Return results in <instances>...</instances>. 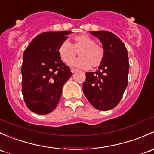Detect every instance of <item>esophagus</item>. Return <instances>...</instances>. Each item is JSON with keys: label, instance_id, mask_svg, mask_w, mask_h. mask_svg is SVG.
Returning <instances> with one entry per match:
<instances>
[{"label": "esophagus", "instance_id": "obj_1", "mask_svg": "<svg viewBox=\"0 0 154 154\" xmlns=\"http://www.w3.org/2000/svg\"><path fill=\"white\" fill-rule=\"evenodd\" d=\"M77 71V70L75 69V68H71V71L72 73H75Z\"/></svg>", "mask_w": 154, "mask_h": 154}]
</instances>
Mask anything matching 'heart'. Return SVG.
I'll use <instances>...</instances> for the list:
<instances>
[{"instance_id": "heart-1", "label": "heart", "mask_w": 154, "mask_h": 154, "mask_svg": "<svg viewBox=\"0 0 154 154\" xmlns=\"http://www.w3.org/2000/svg\"><path fill=\"white\" fill-rule=\"evenodd\" d=\"M81 57L72 60L77 52ZM58 54L64 63H68L74 68L88 69L90 67L95 68L101 64L104 57V51L100 46L95 44L94 40L86 35H77L73 42L64 41L58 48Z\"/></svg>"}]
</instances>
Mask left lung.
<instances>
[{"instance_id": "left-lung-1", "label": "left lung", "mask_w": 154, "mask_h": 154, "mask_svg": "<svg viewBox=\"0 0 154 154\" xmlns=\"http://www.w3.org/2000/svg\"><path fill=\"white\" fill-rule=\"evenodd\" d=\"M102 43L104 57L95 72H86L83 91L95 109L106 111L120 102L127 86L129 60L123 42L108 31H89Z\"/></svg>"}]
</instances>
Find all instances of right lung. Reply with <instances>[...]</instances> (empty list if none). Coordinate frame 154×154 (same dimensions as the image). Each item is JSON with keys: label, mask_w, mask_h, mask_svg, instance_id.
<instances>
[{"label": "right lung", "mask_w": 154, "mask_h": 154, "mask_svg": "<svg viewBox=\"0 0 154 154\" xmlns=\"http://www.w3.org/2000/svg\"><path fill=\"white\" fill-rule=\"evenodd\" d=\"M71 31L45 32L35 36L23 54L22 94L29 110L51 112L58 104L63 87L72 75L61 60L58 48Z\"/></svg>", "instance_id": "right-lung-1"}]
</instances>
